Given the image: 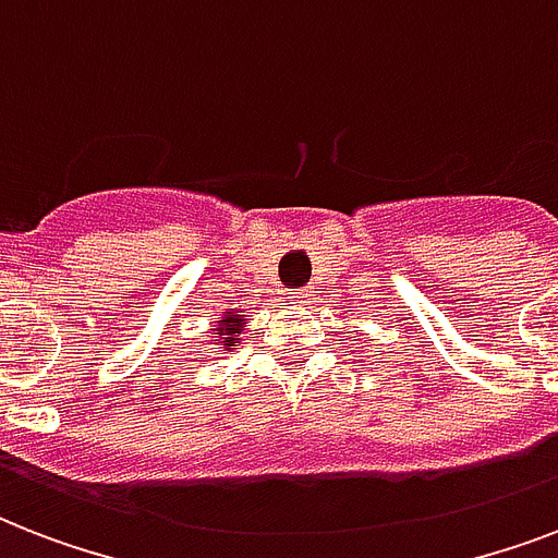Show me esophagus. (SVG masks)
<instances>
[{
    "mask_svg": "<svg viewBox=\"0 0 558 558\" xmlns=\"http://www.w3.org/2000/svg\"><path fill=\"white\" fill-rule=\"evenodd\" d=\"M292 304H298V306H304V304H313V289H295V292H292Z\"/></svg>",
    "mask_w": 558,
    "mask_h": 558,
    "instance_id": "esophagus-1",
    "label": "esophagus"
}]
</instances>
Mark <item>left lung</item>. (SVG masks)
Here are the masks:
<instances>
[{"label": "left lung", "instance_id": "8db88e82", "mask_svg": "<svg viewBox=\"0 0 558 558\" xmlns=\"http://www.w3.org/2000/svg\"><path fill=\"white\" fill-rule=\"evenodd\" d=\"M353 341H356V339H353Z\"/></svg>", "mask_w": 558, "mask_h": 558}]
</instances>
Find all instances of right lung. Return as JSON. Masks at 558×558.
<instances>
[{
    "label": "right lung",
    "instance_id": "right-lung-1",
    "mask_svg": "<svg viewBox=\"0 0 558 558\" xmlns=\"http://www.w3.org/2000/svg\"><path fill=\"white\" fill-rule=\"evenodd\" d=\"M245 322H248V318L240 315V310H228V313H222V318L214 324V332H210L214 344H219L226 353H234L236 344H240V332H243Z\"/></svg>",
    "mask_w": 558,
    "mask_h": 558
}]
</instances>
